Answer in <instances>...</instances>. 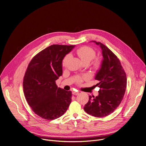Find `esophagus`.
<instances>
[{
    "instance_id": "obj_1",
    "label": "esophagus",
    "mask_w": 146,
    "mask_h": 146,
    "mask_svg": "<svg viewBox=\"0 0 146 146\" xmlns=\"http://www.w3.org/2000/svg\"><path fill=\"white\" fill-rule=\"evenodd\" d=\"M72 94H73V95H77L78 94H79V92L78 91H72Z\"/></svg>"
}]
</instances>
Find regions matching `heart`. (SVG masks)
<instances>
[{
	"label": "heart",
	"instance_id": "1",
	"mask_svg": "<svg viewBox=\"0 0 146 146\" xmlns=\"http://www.w3.org/2000/svg\"><path fill=\"white\" fill-rule=\"evenodd\" d=\"M76 54L78 56V57L80 58L82 63H86V62L90 63V62L95 57V55H96L95 51L92 48L87 46H84L78 48L76 51ZM69 58H70V55L69 54L66 55L64 58L63 60H62V65L64 66H66L68 64V62L69 61ZM100 66V61L98 59L96 60L94 63V68L96 69H98L99 68Z\"/></svg>",
	"mask_w": 146,
	"mask_h": 146
}]
</instances>
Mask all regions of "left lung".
Instances as JSON below:
<instances>
[{
    "label": "left lung",
    "mask_w": 146,
    "mask_h": 146,
    "mask_svg": "<svg viewBox=\"0 0 146 146\" xmlns=\"http://www.w3.org/2000/svg\"><path fill=\"white\" fill-rule=\"evenodd\" d=\"M102 49L103 59L95 79V85L100 88L99 95L89 96V100L84 109L90 115L104 117L112 113L121 103L127 88L126 74L116 55L100 42L91 41Z\"/></svg>",
    "instance_id": "8db88e82"
}]
</instances>
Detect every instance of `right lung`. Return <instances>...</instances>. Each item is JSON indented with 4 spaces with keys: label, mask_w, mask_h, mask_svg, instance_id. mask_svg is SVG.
Listing matches in <instances>:
<instances>
[{
    "label": "right lung",
    "mask_w": 146,
    "mask_h": 146,
    "mask_svg": "<svg viewBox=\"0 0 146 146\" xmlns=\"http://www.w3.org/2000/svg\"><path fill=\"white\" fill-rule=\"evenodd\" d=\"M75 46L51 45L30 62L23 81L26 100L32 110L48 120L56 119L66 111L72 92L58 88L55 81L62 75V60Z\"/></svg>",
    "instance_id": "1"
}]
</instances>
